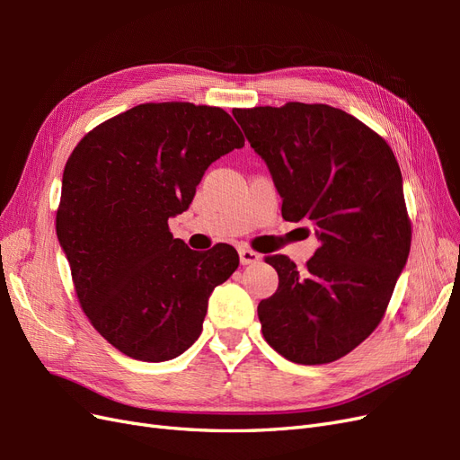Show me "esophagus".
<instances>
[{
    "label": "esophagus",
    "instance_id": "obj_1",
    "mask_svg": "<svg viewBox=\"0 0 460 460\" xmlns=\"http://www.w3.org/2000/svg\"><path fill=\"white\" fill-rule=\"evenodd\" d=\"M240 261L242 264H253V262H259L261 261V255L255 253L253 249H247V247H240Z\"/></svg>",
    "mask_w": 460,
    "mask_h": 460
}]
</instances>
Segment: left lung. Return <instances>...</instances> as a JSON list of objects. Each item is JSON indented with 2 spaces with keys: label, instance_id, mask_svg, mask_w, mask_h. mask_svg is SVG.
Listing matches in <instances>:
<instances>
[{
  "label": "left lung",
  "instance_id": "1",
  "mask_svg": "<svg viewBox=\"0 0 460 460\" xmlns=\"http://www.w3.org/2000/svg\"><path fill=\"white\" fill-rule=\"evenodd\" d=\"M232 115L269 166L282 217L313 222L323 243L303 270L286 255L267 257L280 282L257 307L262 336L291 363H332L380 324L407 264L411 222L397 159L384 137L330 105Z\"/></svg>",
  "mask_w": 460,
  "mask_h": 460
}]
</instances>
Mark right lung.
Listing matches in <instances>:
<instances>
[{
    "label": "right lung",
    "instance_id": "add662e5",
    "mask_svg": "<svg viewBox=\"0 0 460 460\" xmlns=\"http://www.w3.org/2000/svg\"><path fill=\"white\" fill-rule=\"evenodd\" d=\"M243 144L220 107L142 103L68 157L55 228L82 309L120 353L161 363L199 338L208 297L240 257L226 243L193 252L169 218L190 207L208 164Z\"/></svg>",
    "mask_w": 460,
    "mask_h": 460
}]
</instances>
